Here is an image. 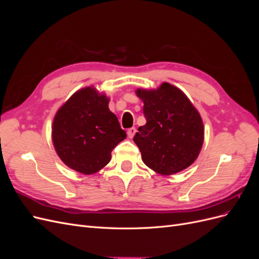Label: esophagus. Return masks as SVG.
Masks as SVG:
<instances>
[{"instance_id":"esophagus-1","label":"esophagus","mask_w":259,"mask_h":259,"mask_svg":"<svg viewBox=\"0 0 259 259\" xmlns=\"http://www.w3.org/2000/svg\"><path fill=\"white\" fill-rule=\"evenodd\" d=\"M135 133H136V128H135V127L130 128V130L127 131V136H128V138H133V137H134Z\"/></svg>"}]
</instances>
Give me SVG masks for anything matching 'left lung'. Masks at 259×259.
Segmentation results:
<instances>
[{
  "mask_svg": "<svg viewBox=\"0 0 259 259\" xmlns=\"http://www.w3.org/2000/svg\"><path fill=\"white\" fill-rule=\"evenodd\" d=\"M147 123L138 127L134 143L146 165L163 176L179 173L198 159L204 125L186 94L167 82L158 89H137Z\"/></svg>",
  "mask_w": 259,
  "mask_h": 259,
  "instance_id": "1",
  "label": "left lung"
}]
</instances>
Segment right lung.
<instances>
[{"label":"right lung","instance_id":"1","mask_svg":"<svg viewBox=\"0 0 259 259\" xmlns=\"http://www.w3.org/2000/svg\"><path fill=\"white\" fill-rule=\"evenodd\" d=\"M106 94L94 86L76 91L55 114L52 140L68 167L84 175L104 168L111 151L126 138L117 117L109 110Z\"/></svg>","mask_w":259,"mask_h":259}]
</instances>
